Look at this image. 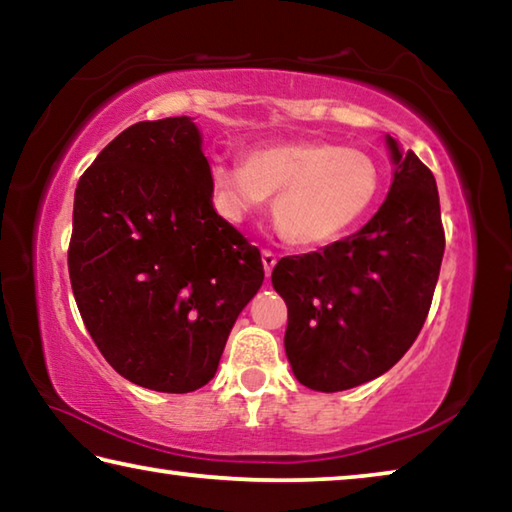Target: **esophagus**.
Here are the masks:
<instances>
[{
  "label": "esophagus",
  "mask_w": 512,
  "mask_h": 512,
  "mask_svg": "<svg viewBox=\"0 0 512 512\" xmlns=\"http://www.w3.org/2000/svg\"><path fill=\"white\" fill-rule=\"evenodd\" d=\"M275 262H277V257H275L273 250L264 248V250H262V264H264V271H266V275H271Z\"/></svg>",
  "instance_id": "34e87169"
}]
</instances>
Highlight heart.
Masks as SVG:
<instances>
[{
	"label": "heart",
	"instance_id": "heart-1",
	"mask_svg": "<svg viewBox=\"0 0 512 512\" xmlns=\"http://www.w3.org/2000/svg\"><path fill=\"white\" fill-rule=\"evenodd\" d=\"M210 183L221 212L241 221L266 196H275L273 219L296 246H325L350 232L375 205L377 162L359 149L296 140L250 151L244 162H214Z\"/></svg>",
	"mask_w": 512,
	"mask_h": 512
}]
</instances>
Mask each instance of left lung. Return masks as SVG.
<instances>
[{
  "instance_id": "1",
  "label": "left lung",
  "mask_w": 512,
  "mask_h": 512,
  "mask_svg": "<svg viewBox=\"0 0 512 512\" xmlns=\"http://www.w3.org/2000/svg\"><path fill=\"white\" fill-rule=\"evenodd\" d=\"M395 178L359 232L318 253L282 257L273 287L287 302L293 375L320 393L348 391L400 361L427 320L445 253L436 178L388 137Z\"/></svg>"
}]
</instances>
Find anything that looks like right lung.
Masks as SVG:
<instances>
[{"label":"right lung","instance_id":"1","mask_svg":"<svg viewBox=\"0 0 512 512\" xmlns=\"http://www.w3.org/2000/svg\"><path fill=\"white\" fill-rule=\"evenodd\" d=\"M69 280L99 352L160 393L205 386L264 282L257 246L214 212L189 117L137 121L76 185Z\"/></svg>","mask_w":512,"mask_h":512}]
</instances>
